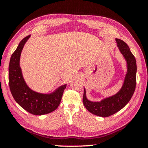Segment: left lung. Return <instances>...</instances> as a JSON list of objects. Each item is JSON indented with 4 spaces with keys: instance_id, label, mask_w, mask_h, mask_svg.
Returning <instances> with one entry per match:
<instances>
[{
    "instance_id": "left-lung-1",
    "label": "left lung",
    "mask_w": 148,
    "mask_h": 148,
    "mask_svg": "<svg viewBox=\"0 0 148 148\" xmlns=\"http://www.w3.org/2000/svg\"><path fill=\"white\" fill-rule=\"evenodd\" d=\"M115 40L119 51L127 63V73L122 87L115 95L104 99L100 102H91L87 100L85 89H84L83 98L84 106L90 113L100 117H108L120 111L130 100L135 90L136 59L126 43L119 39H115Z\"/></svg>"
}]
</instances>
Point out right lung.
<instances>
[{
  "mask_svg": "<svg viewBox=\"0 0 148 148\" xmlns=\"http://www.w3.org/2000/svg\"><path fill=\"white\" fill-rule=\"evenodd\" d=\"M31 35L20 42L10 59L9 65V85L14 100L29 113L36 115L48 114L57 109L60 104L66 85L59 87L49 94L35 92L28 87L20 67V58L24 44Z\"/></svg>",
  "mask_w": 148,
  "mask_h": 148,
  "instance_id": "obj_1",
  "label": "right lung"
}]
</instances>
